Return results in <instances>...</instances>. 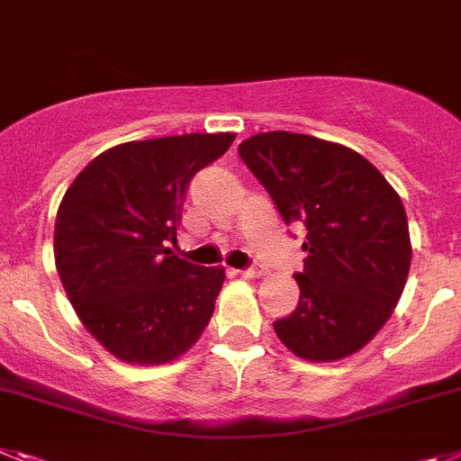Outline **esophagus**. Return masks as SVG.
Wrapping results in <instances>:
<instances>
[{
	"label": "esophagus",
	"mask_w": 461,
	"mask_h": 461,
	"mask_svg": "<svg viewBox=\"0 0 461 461\" xmlns=\"http://www.w3.org/2000/svg\"><path fill=\"white\" fill-rule=\"evenodd\" d=\"M239 274H241L243 278H259V276H262V269H258V267H250V269H243V271H239Z\"/></svg>",
	"instance_id": "esophagus-1"
}]
</instances>
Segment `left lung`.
I'll return each mask as SVG.
<instances>
[{
	"instance_id": "1",
	"label": "left lung",
	"mask_w": 461,
	"mask_h": 461,
	"mask_svg": "<svg viewBox=\"0 0 461 461\" xmlns=\"http://www.w3.org/2000/svg\"><path fill=\"white\" fill-rule=\"evenodd\" d=\"M280 218L306 225L299 303L278 339L308 362L362 350L387 322L411 269L402 197L369 159L341 143L262 131L239 146Z\"/></svg>"
}]
</instances>
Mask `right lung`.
<instances>
[{"mask_svg": "<svg viewBox=\"0 0 461 461\" xmlns=\"http://www.w3.org/2000/svg\"><path fill=\"white\" fill-rule=\"evenodd\" d=\"M231 131L130 141L104 150L64 192L55 267L86 330L127 364L174 362L215 311L225 269L171 253L190 181Z\"/></svg>", "mask_w": 461, "mask_h": 461, "instance_id": "1", "label": "right lung"}]
</instances>
